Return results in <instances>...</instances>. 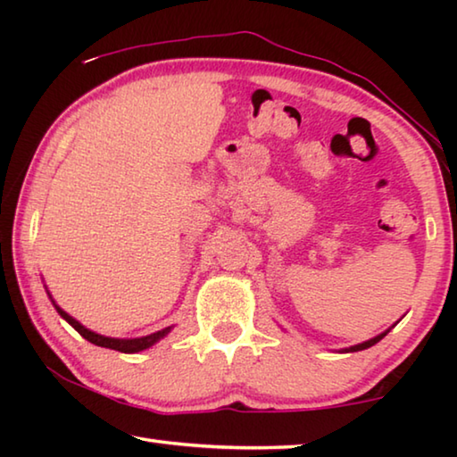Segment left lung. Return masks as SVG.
Masks as SVG:
<instances>
[{"instance_id":"left-lung-1","label":"left lung","mask_w":457,"mask_h":457,"mask_svg":"<svg viewBox=\"0 0 457 457\" xmlns=\"http://www.w3.org/2000/svg\"><path fill=\"white\" fill-rule=\"evenodd\" d=\"M391 330V328H389ZM389 330H385V332H381V335H377L375 338H370V340H365V343H361V345H354V346H351V349H345L346 353H357V351H365V349H369V346H373V345H377L378 340H381L386 332Z\"/></svg>"}]
</instances>
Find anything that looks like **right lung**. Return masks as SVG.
<instances>
[{"label":"right lung","mask_w":457,"mask_h":457,"mask_svg":"<svg viewBox=\"0 0 457 457\" xmlns=\"http://www.w3.org/2000/svg\"><path fill=\"white\" fill-rule=\"evenodd\" d=\"M48 296H50V292H48ZM52 304L56 306V311H58V314L62 316V319H64L68 324H71L72 328L79 330L80 335L88 340V343L96 345V346H104V349L120 351V353H138V351L149 349V346H153L154 343H159L161 338L167 337L169 332H171V327H167L163 330H157V332H153V335H146V337H141V338H111V337H103V335H98V332H92L87 327H82L79 320L72 319L71 314L62 311V308L56 303H54V300H52Z\"/></svg>","instance_id":"1"}]
</instances>
